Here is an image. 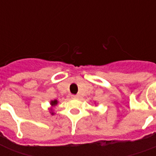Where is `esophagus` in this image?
Masks as SVG:
<instances>
[{
    "instance_id": "obj_1",
    "label": "esophagus",
    "mask_w": 156,
    "mask_h": 156,
    "mask_svg": "<svg viewBox=\"0 0 156 156\" xmlns=\"http://www.w3.org/2000/svg\"><path fill=\"white\" fill-rule=\"evenodd\" d=\"M71 97H72V98H78V97H79V96H78V94H73V95H72Z\"/></svg>"
}]
</instances>
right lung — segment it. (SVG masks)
<instances>
[{"label": "right lung", "instance_id": "1", "mask_svg": "<svg viewBox=\"0 0 156 156\" xmlns=\"http://www.w3.org/2000/svg\"><path fill=\"white\" fill-rule=\"evenodd\" d=\"M58 102L57 99H54V100H51V102H50V105H51V108H49V111H50V114L51 115H55V113L53 112V108H54L56 105H58Z\"/></svg>", "mask_w": 156, "mask_h": 156}]
</instances>
